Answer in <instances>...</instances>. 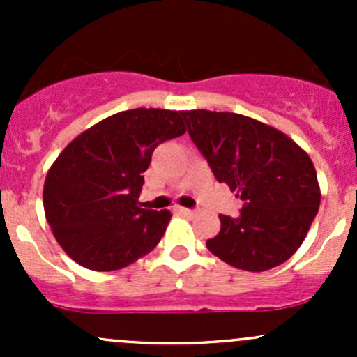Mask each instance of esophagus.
Segmentation results:
<instances>
[{"label": "esophagus", "mask_w": 357, "mask_h": 357, "mask_svg": "<svg viewBox=\"0 0 357 357\" xmlns=\"http://www.w3.org/2000/svg\"><path fill=\"white\" fill-rule=\"evenodd\" d=\"M178 212H179V214L186 215V218H192V215H195V211H193V208H186V207H178Z\"/></svg>", "instance_id": "esophagus-1"}]
</instances>
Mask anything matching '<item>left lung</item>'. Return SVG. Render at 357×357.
<instances>
[{
  "label": "left lung",
  "mask_w": 357,
  "mask_h": 357,
  "mask_svg": "<svg viewBox=\"0 0 357 357\" xmlns=\"http://www.w3.org/2000/svg\"><path fill=\"white\" fill-rule=\"evenodd\" d=\"M190 138L219 183L243 200L238 218L219 215L207 248L233 268L261 273L302 245L321 202L307 153L273 126L233 112L183 110Z\"/></svg>",
  "instance_id": "obj_1"
}]
</instances>
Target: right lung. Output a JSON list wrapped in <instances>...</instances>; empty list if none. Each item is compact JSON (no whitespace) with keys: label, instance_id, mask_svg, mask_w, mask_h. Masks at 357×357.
Returning a JSON list of instances; mask_svg holds the SVG:
<instances>
[{"label":"right lung","instance_id":"add662e5","mask_svg":"<svg viewBox=\"0 0 357 357\" xmlns=\"http://www.w3.org/2000/svg\"><path fill=\"white\" fill-rule=\"evenodd\" d=\"M181 112H119L72 139L45 179L43 205L53 236L82 268L115 271L153 250L169 211L142 208L153 150L185 135Z\"/></svg>","mask_w":357,"mask_h":357}]
</instances>
